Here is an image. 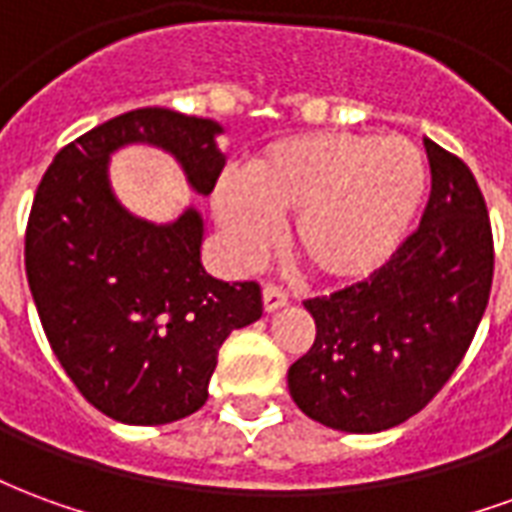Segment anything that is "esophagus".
I'll return each instance as SVG.
<instances>
[{
  "instance_id": "esophagus-1",
  "label": "esophagus",
  "mask_w": 512,
  "mask_h": 512,
  "mask_svg": "<svg viewBox=\"0 0 512 512\" xmlns=\"http://www.w3.org/2000/svg\"><path fill=\"white\" fill-rule=\"evenodd\" d=\"M282 307H288V293L274 288V285H266V288H263V310L277 312L282 310Z\"/></svg>"
}]
</instances>
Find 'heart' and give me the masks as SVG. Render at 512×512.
<instances>
[{"label":"heart","mask_w":512,"mask_h":512,"mask_svg":"<svg viewBox=\"0 0 512 512\" xmlns=\"http://www.w3.org/2000/svg\"><path fill=\"white\" fill-rule=\"evenodd\" d=\"M428 164L400 136L312 131L277 139L244 167V186L222 180L216 222L233 255L252 263L287 219L288 249L326 285H354L384 268L414 227Z\"/></svg>","instance_id":"b5f03b06"}]
</instances>
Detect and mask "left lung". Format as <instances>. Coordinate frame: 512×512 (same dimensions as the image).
Returning <instances> with one entry per match:
<instances>
[{"mask_svg": "<svg viewBox=\"0 0 512 512\" xmlns=\"http://www.w3.org/2000/svg\"><path fill=\"white\" fill-rule=\"evenodd\" d=\"M422 222L373 277L304 301L315 343L288 370L296 406L345 433H378L428 406L488 307L494 238L472 169L425 139Z\"/></svg>", "mask_w": 512, "mask_h": 512, "instance_id": "obj_1", "label": "left lung"}]
</instances>
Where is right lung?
<instances>
[{"label": "right lung", "instance_id": "right-lung-1", "mask_svg": "<svg viewBox=\"0 0 512 512\" xmlns=\"http://www.w3.org/2000/svg\"><path fill=\"white\" fill-rule=\"evenodd\" d=\"M219 134L216 120L134 109L62 147L35 191L24 263L43 332L76 389L117 422L167 425L205 406L222 343L263 315L257 282L230 285L202 268L197 208L153 224L109 183L115 150L153 145L211 194L224 169Z\"/></svg>", "mask_w": 512, "mask_h": 512}]
</instances>
